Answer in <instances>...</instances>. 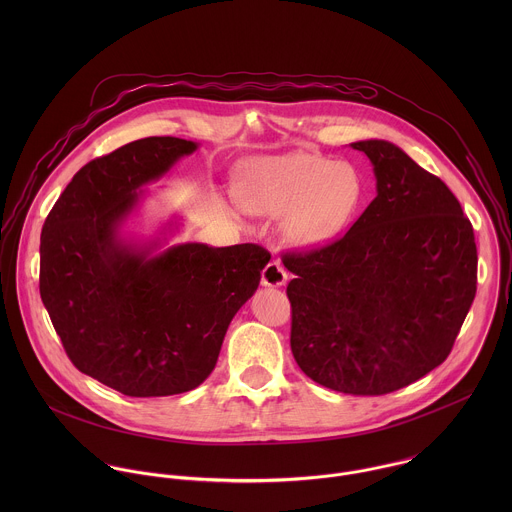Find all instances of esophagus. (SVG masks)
<instances>
[{"label":"esophagus","instance_id":"1","mask_svg":"<svg viewBox=\"0 0 512 512\" xmlns=\"http://www.w3.org/2000/svg\"><path fill=\"white\" fill-rule=\"evenodd\" d=\"M288 282V272L280 262H270L262 272V286L266 288H280Z\"/></svg>","mask_w":512,"mask_h":512}]
</instances>
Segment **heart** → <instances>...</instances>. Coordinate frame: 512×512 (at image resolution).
<instances>
[{"instance_id": "1", "label": "heart", "mask_w": 512, "mask_h": 512, "mask_svg": "<svg viewBox=\"0 0 512 512\" xmlns=\"http://www.w3.org/2000/svg\"><path fill=\"white\" fill-rule=\"evenodd\" d=\"M363 179L347 161L315 153L260 161L244 183L250 211L288 215L286 234L297 246H313L333 238L357 211Z\"/></svg>"}]
</instances>
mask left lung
Masks as SVG:
<instances>
[{
  "label": "left lung",
  "mask_w": 512,
  "mask_h": 512,
  "mask_svg": "<svg viewBox=\"0 0 512 512\" xmlns=\"http://www.w3.org/2000/svg\"><path fill=\"white\" fill-rule=\"evenodd\" d=\"M376 197L337 240L286 252L295 363L325 388L380 396L441 365L477 292V246L447 185L384 140L351 144Z\"/></svg>",
  "instance_id": "left-lung-1"
}]
</instances>
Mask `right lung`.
<instances>
[{"instance_id": "1", "label": "right lung", "mask_w": 512, "mask_h": 512, "mask_svg": "<svg viewBox=\"0 0 512 512\" xmlns=\"http://www.w3.org/2000/svg\"><path fill=\"white\" fill-rule=\"evenodd\" d=\"M197 149L144 138L86 163L41 232L39 292L73 365L134 398L197 388L217 365L236 311L258 290L270 252L258 244L122 242L138 189Z\"/></svg>"}]
</instances>
